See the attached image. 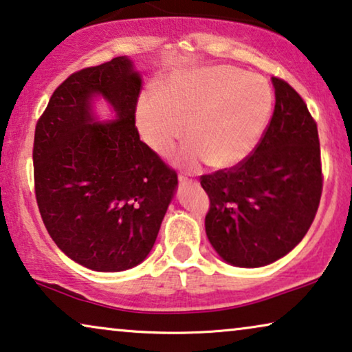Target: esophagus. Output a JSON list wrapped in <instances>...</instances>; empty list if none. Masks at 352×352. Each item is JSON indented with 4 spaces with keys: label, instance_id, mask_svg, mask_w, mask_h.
Instances as JSON below:
<instances>
[{
    "label": "esophagus",
    "instance_id": "1",
    "mask_svg": "<svg viewBox=\"0 0 352 352\" xmlns=\"http://www.w3.org/2000/svg\"><path fill=\"white\" fill-rule=\"evenodd\" d=\"M178 182L183 183V185H185V183H192V185H195V183H197V178L195 177V174H191V172H180V174H178Z\"/></svg>",
    "mask_w": 352,
    "mask_h": 352
}]
</instances>
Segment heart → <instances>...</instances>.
I'll return each mask as SVG.
<instances>
[{
  "mask_svg": "<svg viewBox=\"0 0 352 352\" xmlns=\"http://www.w3.org/2000/svg\"><path fill=\"white\" fill-rule=\"evenodd\" d=\"M273 111V91L258 75L234 67H212L170 78L160 92H145L137 124L148 145L167 153L190 124L191 143L178 151L183 164L206 160L215 169L234 167L254 151Z\"/></svg>",
  "mask_w": 352,
  "mask_h": 352,
  "instance_id": "1",
  "label": "heart"
}]
</instances>
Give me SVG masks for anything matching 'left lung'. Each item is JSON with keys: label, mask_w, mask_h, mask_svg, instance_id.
Segmentation results:
<instances>
[{"label": "left lung", "mask_w": 352, "mask_h": 352, "mask_svg": "<svg viewBox=\"0 0 352 352\" xmlns=\"http://www.w3.org/2000/svg\"><path fill=\"white\" fill-rule=\"evenodd\" d=\"M276 105L260 142L230 169L201 175L206 232L221 258L258 268L289 254L313 225L322 195L318 124L298 92L273 78Z\"/></svg>", "instance_id": "1"}]
</instances>
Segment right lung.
Masks as SVG:
<instances>
[{"label": "right lung", "instance_id": "add662e5", "mask_svg": "<svg viewBox=\"0 0 352 352\" xmlns=\"http://www.w3.org/2000/svg\"><path fill=\"white\" fill-rule=\"evenodd\" d=\"M142 79L127 57L72 73L36 122L34 196L49 236L94 271L142 263L155 244L177 172L135 127ZM102 93L118 121L91 122L88 100Z\"/></svg>", "mask_w": 352, "mask_h": 352}]
</instances>
